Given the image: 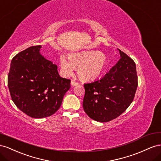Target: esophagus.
Returning a JSON list of instances; mask_svg holds the SVG:
<instances>
[{"mask_svg":"<svg viewBox=\"0 0 161 161\" xmlns=\"http://www.w3.org/2000/svg\"><path fill=\"white\" fill-rule=\"evenodd\" d=\"M71 86H75L78 85V83H77V82L75 81L74 80H72L71 81Z\"/></svg>","mask_w":161,"mask_h":161,"instance_id":"1","label":"esophagus"}]
</instances>
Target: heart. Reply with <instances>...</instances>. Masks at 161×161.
<instances>
[{"label":"heart","instance_id":"obj_1","mask_svg":"<svg viewBox=\"0 0 161 161\" xmlns=\"http://www.w3.org/2000/svg\"><path fill=\"white\" fill-rule=\"evenodd\" d=\"M106 54L96 50H88L61 54L59 65L64 75H70L77 68V74L81 80L87 81H94L103 74L107 66Z\"/></svg>","mask_w":161,"mask_h":161}]
</instances>
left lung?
Here are the masks:
<instances>
[{
	"label": "left lung",
	"mask_w": 161,
	"mask_h": 161,
	"mask_svg": "<svg viewBox=\"0 0 161 161\" xmlns=\"http://www.w3.org/2000/svg\"><path fill=\"white\" fill-rule=\"evenodd\" d=\"M120 59L100 80L84 84V111L92 119L108 122L121 114L134 98L137 88L135 62L118 49Z\"/></svg>",
	"instance_id": "left-lung-1"
}]
</instances>
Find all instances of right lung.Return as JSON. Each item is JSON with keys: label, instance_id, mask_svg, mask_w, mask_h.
Listing matches in <instances>:
<instances>
[{"label": "right lung", "instance_id": "add662e5", "mask_svg": "<svg viewBox=\"0 0 161 161\" xmlns=\"http://www.w3.org/2000/svg\"><path fill=\"white\" fill-rule=\"evenodd\" d=\"M34 46L18 53L11 62L8 87L17 108L33 118L51 116L60 108L71 88L70 80L59 75L57 66Z\"/></svg>", "mask_w": 161, "mask_h": 161}]
</instances>
